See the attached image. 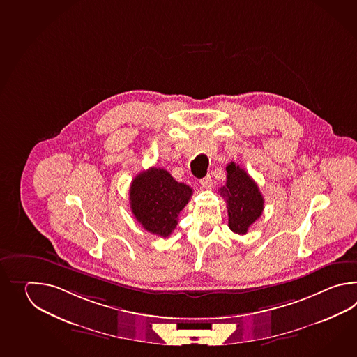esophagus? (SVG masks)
Returning <instances> with one entry per match:
<instances>
[{
    "label": "esophagus",
    "mask_w": 357,
    "mask_h": 357,
    "mask_svg": "<svg viewBox=\"0 0 357 357\" xmlns=\"http://www.w3.org/2000/svg\"><path fill=\"white\" fill-rule=\"evenodd\" d=\"M200 185H202V188H204V189H211L213 186L212 177L209 175L205 176L204 178L200 180Z\"/></svg>",
    "instance_id": "obj_1"
}]
</instances>
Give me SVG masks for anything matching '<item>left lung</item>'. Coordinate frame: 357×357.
Wrapping results in <instances>:
<instances>
[{"instance_id":"obj_1","label":"left lung","mask_w":357,"mask_h":357,"mask_svg":"<svg viewBox=\"0 0 357 357\" xmlns=\"http://www.w3.org/2000/svg\"><path fill=\"white\" fill-rule=\"evenodd\" d=\"M227 181L220 188V195L226 199L228 227L232 232L245 235L264 209V199L257 182L248 172L231 162L226 167Z\"/></svg>"}]
</instances>
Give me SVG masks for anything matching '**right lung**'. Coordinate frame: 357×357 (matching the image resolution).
<instances>
[{
  "label": "right lung",
  "mask_w": 357,
  "mask_h": 357,
  "mask_svg": "<svg viewBox=\"0 0 357 357\" xmlns=\"http://www.w3.org/2000/svg\"><path fill=\"white\" fill-rule=\"evenodd\" d=\"M130 208L137 222L153 235L168 237L192 189L176 181L163 168L151 167L131 181Z\"/></svg>",
  "instance_id": "add662e5"
}]
</instances>
